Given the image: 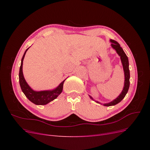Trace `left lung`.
<instances>
[{
	"instance_id": "8db88e82",
	"label": "left lung",
	"mask_w": 150,
	"mask_h": 150,
	"mask_svg": "<svg viewBox=\"0 0 150 150\" xmlns=\"http://www.w3.org/2000/svg\"><path fill=\"white\" fill-rule=\"evenodd\" d=\"M110 41L111 42V46L112 47V49H114L115 51H116L117 54H118L119 56H120L121 59V61L122 65V67H123V70H124V74H125V83H124V87L123 89H122V91L120 94L117 96L116 99H115L114 100H112V101L108 103H104L102 104L101 103L99 102L98 101L94 100V99L89 95V98L92 99V100L94 101L96 103L103 104V106H115L117 103H119L121 102L122 99H123L126 94H127L128 91V89L129 88V78H130V74H129V61H128V58L126 55L125 52H124L123 49H122V47L120 46V44L116 42V40L110 39Z\"/></svg>"
}]
</instances>
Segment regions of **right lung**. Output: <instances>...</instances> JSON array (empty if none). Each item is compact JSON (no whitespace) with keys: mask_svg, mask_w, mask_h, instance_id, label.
<instances>
[{"mask_svg":"<svg viewBox=\"0 0 150 150\" xmlns=\"http://www.w3.org/2000/svg\"><path fill=\"white\" fill-rule=\"evenodd\" d=\"M29 48L26 49V51H25L23 57H22L21 60V64L19 74V84L21 86V88L22 91V92L25 94V96L28 98V99L30 101L36 104V105H46V104L53 101L54 99H56L59 95L62 93L63 89V84H64L66 79H64L62 82H61L56 88H54L52 90H44L37 91H34V89H32L29 86L28 83L26 82V81L24 77L23 72H22L23 61L25 55V53L28 51Z\"/></svg>","mask_w":150,"mask_h":150,"instance_id":"right-lung-1","label":"right lung"}]
</instances>
